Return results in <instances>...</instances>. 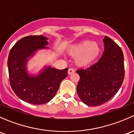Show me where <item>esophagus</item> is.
Returning <instances> with one entry per match:
<instances>
[{"label": "esophagus", "instance_id": "esophagus-1", "mask_svg": "<svg viewBox=\"0 0 134 134\" xmlns=\"http://www.w3.org/2000/svg\"><path fill=\"white\" fill-rule=\"evenodd\" d=\"M74 72H75V70H74L73 69H72V68L69 69V70H68V74H69V75H71V74L74 73Z\"/></svg>", "mask_w": 134, "mask_h": 134}]
</instances>
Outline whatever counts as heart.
<instances>
[{"instance_id":"b5f03b06","label":"heart","mask_w":134,"mask_h":134,"mask_svg":"<svg viewBox=\"0 0 134 134\" xmlns=\"http://www.w3.org/2000/svg\"><path fill=\"white\" fill-rule=\"evenodd\" d=\"M68 51L71 56H75V62L78 65L86 67L98 58L100 48L97 42L83 40L71 44Z\"/></svg>"}]
</instances>
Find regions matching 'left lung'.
Wrapping results in <instances>:
<instances>
[{
	"instance_id": "left-lung-1",
	"label": "left lung",
	"mask_w": 134,
	"mask_h": 134,
	"mask_svg": "<svg viewBox=\"0 0 134 134\" xmlns=\"http://www.w3.org/2000/svg\"><path fill=\"white\" fill-rule=\"evenodd\" d=\"M103 43L104 51L98 62L86 69L76 71L80 76L77 93L89 106H98L109 100L118 92L125 77L121 48L107 36Z\"/></svg>"
}]
</instances>
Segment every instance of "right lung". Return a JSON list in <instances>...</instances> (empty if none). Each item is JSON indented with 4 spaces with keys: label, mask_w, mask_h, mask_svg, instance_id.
<instances>
[{
    "label": "right lung",
    "mask_w": 134,
    "mask_h": 134,
    "mask_svg": "<svg viewBox=\"0 0 134 134\" xmlns=\"http://www.w3.org/2000/svg\"><path fill=\"white\" fill-rule=\"evenodd\" d=\"M47 37L30 36L21 39L9 52L8 59L9 83L16 95L27 103L46 104L54 98L67 76L68 69L59 70L45 65L37 74L28 70V62L40 50H48Z\"/></svg>",
    "instance_id": "1"
}]
</instances>
